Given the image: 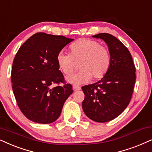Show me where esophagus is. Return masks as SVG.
<instances>
[{"label":"esophagus","instance_id":"esophagus-1","mask_svg":"<svg viewBox=\"0 0 152 152\" xmlns=\"http://www.w3.org/2000/svg\"><path fill=\"white\" fill-rule=\"evenodd\" d=\"M72 88H73L74 91H79L81 89V88L80 87V86H77V85H74L73 86H72Z\"/></svg>","mask_w":152,"mask_h":152}]
</instances>
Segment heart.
<instances>
[{
	"mask_svg": "<svg viewBox=\"0 0 152 152\" xmlns=\"http://www.w3.org/2000/svg\"><path fill=\"white\" fill-rule=\"evenodd\" d=\"M70 54L60 52L56 61L60 70L66 75H71L79 64L80 71L72 76L67 77L69 83H86L93 78L100 80L107 74L111 64V57L107 49L97 41L79 39L70 47Z\"/></svg>",
	"mask_w": 152,
	"mask_h": 152,
	"instance_id": "obj_1",
	"label": "heart"
}]
</instances>
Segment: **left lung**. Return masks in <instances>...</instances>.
<instances>
[{
    "label": "left lung",
    "mask_w": 152,
    "mask_h": 152,
    "mask_svg": "<svg viewBox=\"0 0 152 152\" xmlns=\"http://www.w3.org/2000/svg\"><path fill=\"white\" fill-rule=\"evenodd\" d=\"M108 46L111 64L107 74L94 84L82 87V108L87 117L99 123L110 121L121 115L129 105L135 82V67L129 50L109 33H98Z\"/></svg>",
    "instance_id": "left-lung-1"
}]
</instances>
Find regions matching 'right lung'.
<instances>
[{
	"mask_svg": "<svg viewBox=\"0 0 152 152\" xmlns=\"http://www.w3.org/2000/svg\"><path fill=\"white\" fill-rule=\"evenodd\" d=\"M73 40L63 35L37 33L19 49L11 72L12 90L17 105L26 118L38 124H50L61 113L71 95L72 85L66 84L56 56ZM63 86L50 88L54 83Z\"/></svg>",
	"mask_w": 152,
	"mask_h": 152,
	"instance_id": "1",
	"label": "right lung"
}]
</instances>
